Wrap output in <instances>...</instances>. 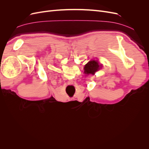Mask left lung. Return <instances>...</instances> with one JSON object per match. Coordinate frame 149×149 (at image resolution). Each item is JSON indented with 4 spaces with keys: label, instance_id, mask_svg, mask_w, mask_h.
<instances>
[{
    "label": "left lung",
    "instance_id": "8db88e82",
    "mask_svg": "<svg viewBox=\"0 0 149 149\" xmlns=\"http://www.w3.org/2000/svg\"><path fill=\"white\" fill-rule=\"evenodd\" d=\"M100 69V65L98 62L95 60H92L89 61L87 64H86L84 70L86 74H94L96 71Z\"/></svg>",
    "mask_w": 149,
    "mask_h": 149
}]
</instances>
